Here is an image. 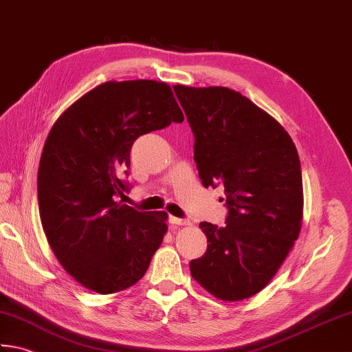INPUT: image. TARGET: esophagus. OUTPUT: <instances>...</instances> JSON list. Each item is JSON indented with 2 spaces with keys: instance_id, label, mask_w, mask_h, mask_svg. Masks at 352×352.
Wrapping results in <instances>:
<instances>
[{
  "instance_id": "esophagus-1",
  "label": "esophagus",
  "mask_w": 352,
  "mask_h": 352,
  "mask_svg": "<svg viewBox=\"0 0 352 352\" xmlns=\"http://www.w3.org/2000/svg\"><path fill=\"white\" fill-rule=\"evenodd\" d=\"M168 222L171 225H190L188 219H181V217H175V216H170L168 217Z\"/></svg>"
}]
</instances>
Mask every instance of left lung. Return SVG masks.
Returning <instances> with one entry per match:
<instances>
[{
	"label": "left lung",
	"instance_id": "obj_1",
	"mask_svg": "<svg viewBox=\"0 0 352 352\" xmlns=\"http://www.w3.org/2000/svg\"><path fill=\"white\" fill-rule=\"evenodd\" d=\"M195 135L204 187L223 185V227L201 222L205 254L190 262L193 279L221 300L248 299L267 287L299 237L300 161L282 125L227 87L175 85Z\"/></svg>",
	"mask_w": 352,
	"mask_h": 352
}]
</instances>
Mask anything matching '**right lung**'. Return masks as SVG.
Instances as JSON below:
<instances>
[{
  "instance_id": "right-lung-1",
  "label": "right lung",
  "mask_w": 352,
  "mask_h": 352,
  "mask_svg": "<svg viewBox=\"0 0 352 352\" xmlns=\"http://www.w3.org/2000/svg\"><path fill=\"white\" fill-rule=\"evenodd\" d=\"M170 85L109 81L73 102L53 124L38 168L45 237L64 270L87 289L118 293L147 271L167 231L165 211H138L118 197L130 187L139 136L182 122Z\"/></svg>"
}]
</instances>
